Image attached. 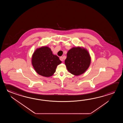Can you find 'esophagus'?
<instances>
[{
  "label": "esophagus",
  "instance_id": "esophagus-1",
  "mask_svg": "<svg viewBox=\"0 0 123 123\" xmlns=\"http://www.w3.org/2000/svg\"><path fill=\"white\" fill-rule=\"evenodd\" d=\"M60 59L62 61H63L64 60V59H63V58L62 57H60Z\"/></svg>",
  "mask_w": 123,
  "mask_h": 123
}]
</instances>
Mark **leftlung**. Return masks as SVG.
I'll return each mask as SVG.
<instances>
[{
	"label": "left lung",
	"instance_id": "left-lung-1",
	"mask_svg": "<svg viewBox=\"0 0 123 123\" xmlns=\"http://www.w3.org/2000/svg\"><path fill=\"white\" fill-rule=\"evenodd\" d=\"M91 61L90 55L86 49L75 47L68 51L65 63L69 72L74 75L79 76L89 68Z\"/></svg>",
	"mask_w": 123,
	"mask_h": 123
}]
</instances>
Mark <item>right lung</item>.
<instances>
[{"instance_id":"obj_1","label":"right lung","mask_w":123,"mask_h":123,"mask_svg":"<svg viewBox=\"0 0 123 123\" xmlns=\"http://www.w3.org/2000/svg\"><path fill=\"white\" fill-rule=\"evenodd\" d=\"M62 63L57 55L53 54L48 47H42L35 51L31 63L37 73L45 77H50L54 74L57 65Z\"/></svg>"}]
</instances>
